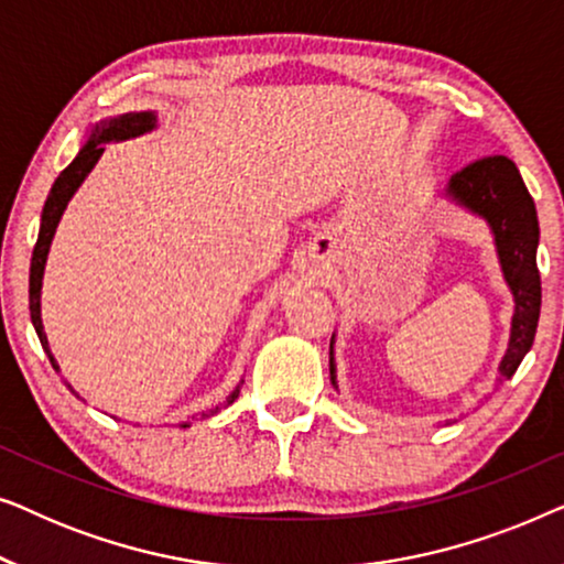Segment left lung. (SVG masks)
<instances>
[{"label":"left lung","instance_id":"8db88e82","mask_svg":"<svg viewBox=\"0 0 564 564\" xmlns=\"http://www.w3.org/2000/svg\"><path fill=\"white\" fill-rule=\"evenodd\" d=\"M454 203L480 215L496 241L503 280L513 295V321L508 349L500 359V382L511 380L536 336L542 311V280L536 269L539 220L536 207L519 169L506 156H485L452 176L444 192ZM330 382L336 384L334 338H330Z\"/></svg>","mask_w":564,"mask_h":564}]
</instances>
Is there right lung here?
<instances>
[{"label":"right lung","mask_w":564,"mask_h":564,"mask_svg":"<svg viewBox=\"0 0 564 564\" xmlns=\"http://www.w3.org/2000/svg\"><path fill=\"white\" fill-rule=\"evenodd\" d=\"M156 128V115L153 112H126L118 115V118L110 120H99L91 133L87 138V143L82 145V151L76 153V159L68 164L64 172L58 174V180L53 182V187L48 192V199L43 205V215H41V234H37L35 249H33V261H30V318H33L35 334L41 338L45 354H48L53 369H58L56 359L48 349V338H45L43 330V321H41V288H43V269H45V259H48V249L53 241V234H56L61 215H64L68 199L74 197V192L82 187V182L87 180V174L95 169L99 156L105 153V143L112 141H128V138H138L143 133H151ZM72 388V384H68ZM238 398V388L228 395V405ZM213 413H218V408L213 411H205L203 419H210ZM189 423H182V429H187Z\"/></svg>","instance_id":"right-lung-1"}]
</instances>
